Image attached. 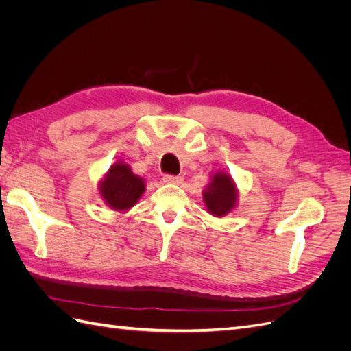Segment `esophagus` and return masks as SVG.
<instances>
[{
	"label": "esophagus",
	"instance_id": "34e87169",
	"mask_svg": "<svg viewBox=\"0 0 351 351\" xmlns=\"http://www.w3.org/2000/svg\"><path fill=\"white\" fill-rule=\"evenodd\" d=\"M164 182L169 183V184H182L183 178L180 176H171V174H165L164 176Z\"/></svg>",
	"mask_w": 351,
	"mask_h": 351
}]
</instances>
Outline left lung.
Segmentation results:
<instances>
[{
	"label": "left lung",
	"mask_w": 351,
	"mask_h": 351,
	"mask_svg": "<svg viewBox=\"0 0 351 351\" xmlns=\"http://www.w3.org/2000/svg\"><path fill=\"white\" fill-rule=\"evenodd\" d=\"M237 190L231 177L224 173H217L212 177L204 192V200L208 210L215 217H224L234 208Z\"/></svg>",
	"instance_id": "1"
}]
</instances>
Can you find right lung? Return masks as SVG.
<instances>
[{"label": "right lung", "mask_w": 351, "mask_h": 351, "mask_svg": "<svg viewBox=\"0 0 351 351\" xmlns=\"http://www.w3.org/2000/svg\"><path fill=\"white\" fill-rule=\"evenodd\" d=\"M101 196L115 210H125L132 208L142 193L145 192V183L141 177L132 173L127 164L117 162L101 183Z\"/></svg>", "instance_id": "obj_1"}]
</instances>
